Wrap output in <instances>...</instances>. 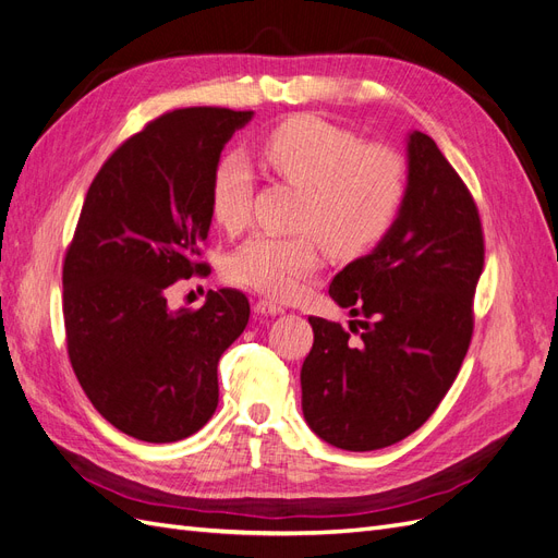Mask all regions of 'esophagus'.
Returning <instances> with one entry per match:
<instances>
[{
    "instance_id": "esophagus-1",
    "label": "esophagus",
    "mask_w": 558,
    "mask_h": 558,
    "mask_svg": "<svg viewBox=\"0 0 558 558\" xmlns=\"http://www.w3.org/2000/svg\"><path fill=\"white\" fill-rule=\"evenodd\" d=\"M253 312L265 314V316H275V314H281L283 307L277 305V302H272V300L260 298V300H256V305H253Z\"/></svg>"
}]
</instances>
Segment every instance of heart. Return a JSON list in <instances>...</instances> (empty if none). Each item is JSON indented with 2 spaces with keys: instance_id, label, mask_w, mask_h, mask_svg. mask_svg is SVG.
I'll use <instances>...</instances> for the list:
<instances>
[{
  "instance_id": "b5f03b06",
  "label": "heart",
  "mask_w": 558,
  "mask_h": 558,
  "mask_svg": "<svg viewBox=\"0 0 558 558\" xmlns=\"http://www.w3.org/2000/svg\"><path fill=\"white\" fill-rule=\"evenodd\" d=\"M267 177L302 191L298 234H256L228 260L232 283L272 298H293L320 263L318 242L353 258L384 240L408 193V165L393 148L361 144L347 128L298 113L267 130L256 146ZM253 177L238 156L218 160L209 181L216 226L240 234L251 218Z\"/></svg>"
}]
</instances>
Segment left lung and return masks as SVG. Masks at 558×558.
Returning <instances> with one entry per match:
<instances>
[{
	"label": "left lung",
	"instance_id": "8db88e82",
	"mask_svg": "<svg viewBox=\"0 0 558 558\" xmlns=\"http://www.w3.org/2000/svg\"><path fill=\"white\" fill-rule=\"evenodd\" d=\"M400 214L379 246L349 263L330 298L350 335L310 316L314 344L302 363V414L332 447L396 445L430 418L451 388L475 328L484 232L475 197L442 150L412 132Z\"/></svg>",
	"mask_w": 558,
	"mask_h": 558
}]
</instances>
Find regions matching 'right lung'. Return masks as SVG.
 Here are the masks:
<instances>
[{"mask_svg": "<svg viewBox=\"0 0 558 558\" xmlns=\"http://www.w3.org/2000/svg\"><path fill=\"white\" fill-rule=\"evenodd\" d=\"M253 111L189 107L118 146L83 199L62 263L66 353L93 408L144 442H177L218 404L216 367L248 324L242 291L199 310L167 307L179 279L207 277L209 181Z\"/></svg>", "mask_w": 558, "mask_h": 558, "instance_id": "1", "label": "right lung"}]
</instances>
